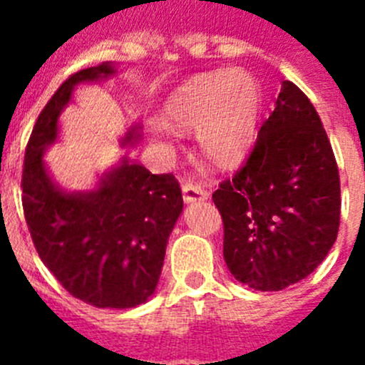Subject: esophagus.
Segmentation results:
<instances>
[{"label": "esophagus", "instance_id": "1", "mask_svg": "<svg viewBox=\"0 0 365 365\" xmlns=\"http://www.w3.org/2000/svg\"><path fill=\"white\" fill-rule=\"evenodd\" d=\"M182 199H185L186 205H193V202H201L208 199V193L205 190H201L199 186L193 185H182Z\"/></svg>", "mask_w": 365, "mask_h": 365}]
</instances>
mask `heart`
<instances>
[{"label":"heart","mask_w":365,"mask_h":365,"mask_svg":"<svg viewBox=\"0 0 365 365\" xmlns=\"http://www.w3.org/2000/svg\"><path fill=\"white\" fill-rule=\"evenodd\" d=\"M263 108L261 87L245 71L199 74L166 102V118H150L148 130L172 144L177 131H195L202 153L219 166H234L247 157L257 135Z\"/></svg>","instance_id":"heart-1"}]
</instances>
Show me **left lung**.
I'll return each instance as SVG.
<instances>
[{
	"label": "left lung",
	"mask_w": 365,
	"mask_h": 365,
	"mask_svg": "<svg viewBox=\"0 0 365 365\" xmlns=\"http://www.w3.org/2000/svg\"><path fill=\"white\" fill-rule=\"evenodd\" d=\"M222 256L237 282L283 291L320 265L340 227L336 159L311 100L285 80L247 164L221 182Z\"/></svg>",
	"instance_id": "8db88e82"
}]
</instances>
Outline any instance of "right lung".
<instances>
[{
    "label": "right lung",
    "mask_w": 365,
    "mask_h": 365,
    "mask_svg": "<svg viewBox=\"0 0 365 365\" xmlns=\"http://www.w3.org/2000/svg\"><path fill=\"white\" fill-rule=\"evenodd\" d=\"M118 73L111 62L74 73L38 117L24 163V212L38 256L69 294L98 309H133L155 294L182 193L172 173L153 175L130 157L100 175L95 188L58 185L43 155L58 140L60 115L74 89ZM133 124L120 146L140 143Z\"/></svg>",
    "instance_id": "right-lung-1"
}]
</instances>
